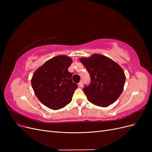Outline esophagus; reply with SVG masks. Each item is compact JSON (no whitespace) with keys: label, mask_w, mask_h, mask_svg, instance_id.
<instances>
[{"label":"esophagus","mask_w":152,"mask_h":152,"mask_svg":"<svg viewBox=\"0 0 152 152\" xmlns=\"http://www.w3.org/2000/svg\"><path fill=\"white\" fill-rule=\"evenodd\" d=\"M78 85H79V86L80 87H82V86H83V84H82V81H80V82H79V84H78Z\"/></svg>","instance_id":"obj_1"}]
</instances>
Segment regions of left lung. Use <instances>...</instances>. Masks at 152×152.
<instances>
[{
	"mask_svg": "<svg viewBox=\"0 0 152 152\" xmlns=\"http://www.w3.org/2000/svg\"><path fill=\"white\" fill-rule=\"evenodd\" d=\"M80 61L91 77L89 85L83 89L89 102L102 107L113 103L122 94L125 84L122 68L112 59L98 54L82 58Z\"/></svg>",
	"mask_w": 152,
	"mask_h": 152,
	"instance_id": "8db88e82",
	"label": "left lung"
}]
</instances>
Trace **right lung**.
I'll list each match as a JSON object with an SVG mask.
<instances>
[{
  "mask_svg": "<svg viewBox=\"0 0 152 152\" xmlns=\"http://www.w3.org/2000/svg\"><path fill=\"white\" fill-rule=\"evenodd\" d=\"M72 59L59 55L47 61L37 70L31 84L40 102L49 108L58 110L65 107L72 101L77 88L73 82V73L69 72Z\"/></svg>",
  "mask_w": 152,
  "mask_h": 152,
  "instance_id": "right-lung-1",
  "label": "right lung"
}]
</instances>
